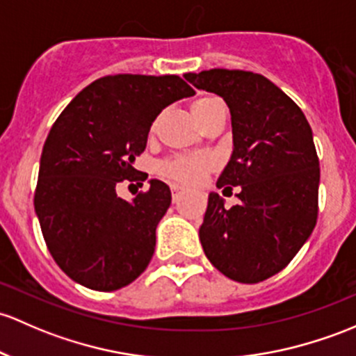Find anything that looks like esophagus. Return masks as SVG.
I'll list each match as a JSON object with an SVG mask.
<instances>
[{"label": "esophagus", "instance_id": "obj_1", "mask_svg": "<svg viewBox=\"0 0 356 356\" xmlns=\"http://www.w3.org/2000/svg\"><path fill=\"white\" fill-rule=\"evenodd\" d=\"M170 189H172V200H174V203H177V201H179V197H181L182 191H184V189H182L181 186H177V184H174V186H172Z\"/></svg>", "mask_w": 356, "mask_h": 356}]
</instances>
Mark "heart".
<instances>
[{
	"label": "heart",
	"mask_w": 356,
	"mask_h": 356,
	"mask_svg": "<svg viewBox=\"0 0 356 356\" xmlns=\"http://www.w3.org/2000/svg\"><path fill=\"white\" fill-rule=\"evenodd\" d=\"M220 107H223L222 100L215 95H201L191 102V112L201 126ZM156 124H159V119L153 121L152 131L156 129ZM211 168L213 160L209 156L175 155L160 165V174L170 181L182 182V184H196Z\"/></svg>",
	"instance_id": "heart-1"
}]
</instances>
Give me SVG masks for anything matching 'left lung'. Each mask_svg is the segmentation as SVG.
I'll return each instance as SVG.
<instances>
[{
	"instance_id": "left-lung-1",
	"label": "left lung",
	"mask_w": 356,
	"mask_h": 356,
	"mask_svg": "<svg viewBox=\"0 0 356 356\" xmlns=\"http://www.w3.org/2000/svg\"><path fill=\"white\" fill-rule=\"evenodd\" d=\"M184 78L227 102L234 152L216 188L241 186V203L230 209L209 193L201 245L230 280L259 283L282 271L316 227L321 168L312 129L300 107L263 74L215 68Z\"/></svg>"
}]
</instances>
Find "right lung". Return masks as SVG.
Listing matches in <instances>:
<instances>
[{
  "instance_id": "add662e5",
  "label": "right lung",
  "mask_w": 356,
  "mask_h": 356,
  "mask_svg": "<svg viewBox=\"0 0 356 356\" xmlns=\"http://www.w3.org/2000/svg\"><path fill=\"white\" fill-rule=\"evenodd\" d=\"M194 90L175 74H112L90 83L59 114L40 155L33 207L44 241L73 282L99 291L129 285L148 266L170 189L152 179L133 201L115 186L148 174L133 167L152 122Z\"/></svg>"
}]
</instances>
